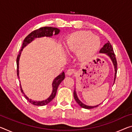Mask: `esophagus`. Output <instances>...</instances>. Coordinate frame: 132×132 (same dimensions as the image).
<instances>
[{
  "mask_svg": "<svg viewBox=\"0 0 132 132\" xmlns=\"http://www.w3.org/2000/svg\"><path fill=\"white\" fill-rule=\"evenodd\" d=\"M74 72H75V70L73 69H69L67 70L66 74L68 75H69V76H70V75L73 74Z\"/></svg>",
  "mask_w": 132,
  "mask_h": 132,
  "instance_id": "esophagus-1",
  "label": "esophagus"
}]
</instances>
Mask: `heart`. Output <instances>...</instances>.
Here are the masks:
<instances>
[{"mask_svg": "<svg viewBox=\"0 0 132 132\" xmlns=\"http://www.w3.org/2000/svg\"><path fill=\"white\" fill-rule=\"evenodd\" d=\"M100 45L101 42L97 36L88 31H79L66 37L64 47L68 53L77 52L79 59L86 60L97 53Z\"/></svg>", "mask_w": 132, "mask_h": 132, "instance_id": "b5f03b06", "label": "heart"}]
</instances>
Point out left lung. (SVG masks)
Segmentation results:
<instances>
[{
    "mask_svg": "<svg viewBox=\"0 0 132 132\" xmlns=\"http://www.w3.org/2000/svg\"><path fill=\"white\" fill-rule=\"evenodd\" d=\"M100 53H104L106 54V55H107L109 57L110 59V60H112V62L113 63V64L114 66V83L115 81V79H116V73H117V62H116V56H115L114 51H113V49L112 46L111 45V44L108 41V42L107 43H106L105 45L103 46V47L100 49V51H99ZM113 83V84H114ZM73 96H74V98L75 100H76V102L80 107L85 108V109H93L97 107L98 106L100 105V104H98V105L96 106H88L86 105L84 103H83L79 99L78 97H77V94L76 92V90H74L73 92Z\"/></svg>",
    "mask_w": 132,
    "mask_h": 132,
    "instance_id": "1",
    "label": "left lung"
}]
</instances>
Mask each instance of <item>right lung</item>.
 I'll use <instances>...</instances> for the list:
<instances>
[{"label":"right lung","instance_id":"1","mask_svg":"<svg viewBox=\"0 0 132 132\" xmlns=\"http://www.w3.org/2000/svg\"><path fill=\"white\" fill-rule=\"evenodd\" d=\"M60 29L56 28H53V27H43V28H40L37 30H35L33 31L32 32H31L30 34L28 35L25 39H24L23 42L22 44V46L21 47V49L19 53V55H18L17 59H16V63H17V75L18 76L19 79V59L21 55V53L23 49V48L26 46L27 45L30 43L32 42L33 40L36 38H39V37H51L53 35H57L60 33ZM65 77V75H64V72H62L59 75H58L57 76L55 77V79H54L53 82H52V94L46 100H42V101H36V100H33L29 98L27 96L25 93L23 92V90L22 88V86L20 83V90L22 93L23 94L24 97L26 99L28 100V101L31 104H33L35 106H42L46 105L49 103H50L54 98H55L56 92H57V87L59 85H60V83L63 80V79Z\"/></svg>","mask_w":132,"mask_h":132}]
</instances>
